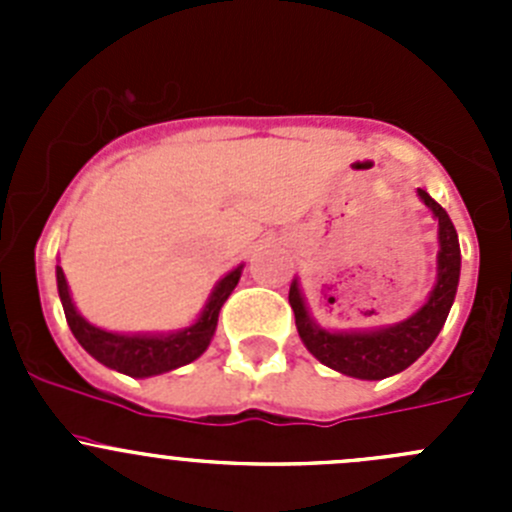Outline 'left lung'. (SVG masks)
Instances as JSON below:
<instances>
[{"label": "left lung", "mask_w": 512, "mask_h": 512, "mask_svg": "<svg viewBox=\"0 0 512 512\" xmlns=\"http://www.w3.org/2000/svg\"><path fill=\"white\" fill-rule=\"evenodd\" d=\"M418 198L438 220V257L436 285L411 317L389 327L334 332L314 322L297 277L289 285V304H292L299 339L314 359L339 374L364 381H379L399 374L431 347L446 324L451 304L456 299L458 277H461V247H458L456 227L446 210L423 188H418Z\"/></svg>", "instance_id": "1"}]
</instances>
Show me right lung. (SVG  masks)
<instances>
[{
	"mask_svg": "<svg viewBox=\"0 0 512 512\" xmlns=\"http://www.w3.org/2000/svg\"><path fill=\"white\" fill-rule=\"evenodd\" d=\"M240 275L242 265L227 272L223 280L213 287L198 319L190 327L165 334L108 332V329L91 324L76 309L69 292V282H66L64 270L59 265H56V287H59L61 307H64L66 322H69V329L76 337V342L96 361L108 366V369L121 371V374L133 376V379H148V376H158L165 374V371L178 369V366L190 364V361L198 359L210 347V339H213L215 329H218L220 307L230 297L232 289L237 287Z\"/></svg>",
	"mask_w": 512,
	"mask_h": 512,
	"instance_id": "obj_1",
	"label": "right lung"
}]
</instances>
